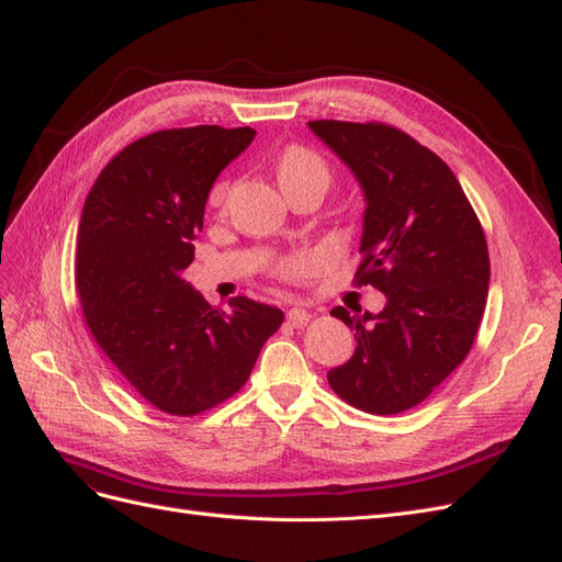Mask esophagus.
<instances>
[{
  "instance_id": "esophagus-1",
  "label": "esophagus",
  "mask_w": 562,
  "mask_h": 562,
  "mask_svg": "<svg viewBox=\"0 0 562 562\" xmlns=\"http://www.w3.org/2000/svg\"><path fill=\"white\" fill-rule=\"evenodd\" d=\"M285 318H288V323H291V326L302 328V326H307V321L312 318V314L304 310V307H300V304H295V307H291V310L285 312Z\"/></svg>"
}]
</instances>
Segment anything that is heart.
I'll return each mask as SVG.
<instances>
[{"label": "heart", "mask_w": 562, "mask_h": 562, "mask_svg": "<svg viewBox=\"0 0 562 562\" xmlns=\"http://www.w3.org/2000/svg\"><path fill=\"white\" fill-rule=\"evenodd\" d=\"M277 173H279V182L283 190L295 184H304V182H318L323 187H328V166L323 161L316 151L307 149V147H285L281 151V157L277 161ZM227 196V184L220 182L213 187L211 192V203L213 206H220ZM291 269H300V262H293Z\"/></svg>", "instance_id": "1"}]
</instances>
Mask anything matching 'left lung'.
<instances>
[{"mask_svg": "<svg viewBox=\"0 0 562 562\" xmlns=\"http://www.w3.org/2000/svg\"><path fill=\"white\" fill-rule=\"evenodd\" d=\"M359 182L366 211L356 281L384 293L380 314H330L356 330L353 356L328 372L339 398L396 415L467 359L487 300L483 227L448 164L384 124L310 122Z\"/></svg>", "mask_w": 562, "mask_h": 562, "instance_id": "left-lung-1", "label": "left lung"}]
</instances>
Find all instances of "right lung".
<instances>
[{
    "label": "right lung",
    "instance_id": "obj_1",
    "mask_svg": "<svg viewBox=\"0 0 562 562\" xmlns=\"http://www.w3.org/2000/svg\"><path fill=\"white\" fill-rule=\"evenodd\" d=\"M255 131L192 126L131 143L103 168L77 232V291L114 368L168 415L190 417L239 391L279 307L232 297L211 307L184 281L211 187Z\"/></svg>",
    "mask_w": 562,
    "mask_h": 562
}]
</instances>
